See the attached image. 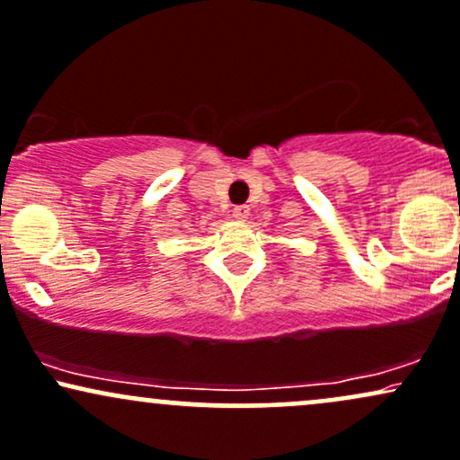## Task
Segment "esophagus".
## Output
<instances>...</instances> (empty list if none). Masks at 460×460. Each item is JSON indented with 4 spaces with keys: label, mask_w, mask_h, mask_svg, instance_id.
<instances>
[{
    "label": "esophagus",
    "mask_w": 460,
    "mask_h": 460,
    "mask_svg": "<svg viewBox=\"0 0 460 460\" xmlns=\"http://www.w3.org/2000/svg\"><path fill=\"white\" fill-rule=\"evenodd\" d=\"M251 216V208L248 206H235L234 208V218L235 220H246Z\"/></svg>",
    "instance_id": "34e87169"
}]
</instances>
